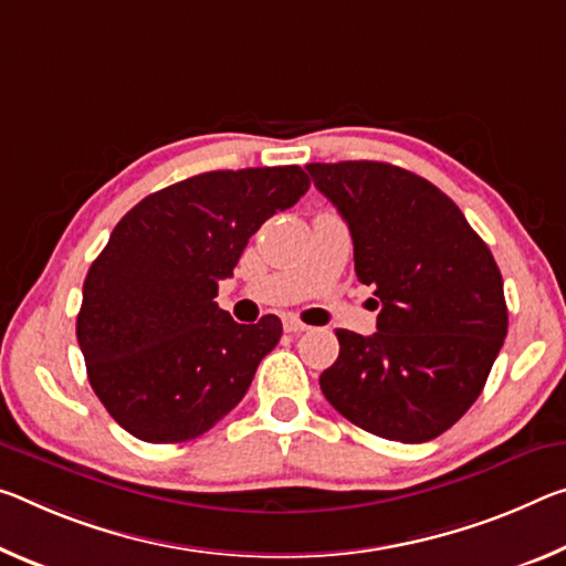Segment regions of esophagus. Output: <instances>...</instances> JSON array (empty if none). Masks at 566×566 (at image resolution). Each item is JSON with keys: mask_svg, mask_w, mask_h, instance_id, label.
I'll return each mask as SVG.
<instances>
[{"mask_svg": "<svg viewBox=\"0 0 566 566\" xmlns=\"http://www.w3.org/2000/svg\"><path fill=\"white\" fill-rule=\"evenodd\" d=\"M284 329L292 332V335H300V332L307 329V325H304V322H300L294 315H286L284 317Z\"/></svg>", "mask_w": 566, "mask_h": 566, "instance_id": "1", "label": "esophagus"}]
</instances>
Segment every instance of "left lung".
Segmentation results:
<instances>
[{
  "instance_id": "left-lung-1",
  "label": "left lung",
  "mask_w": 566,
  "mask_h": 566,
  "mask_svg": "<svg viewBox=\"0 0 566 566\" xmlns=\"http://www.w3.org/2000/svg\"><path fill=\"white\" fill-rule=\"evenodd\" d=\"M375 290L378 332L337 329L339 355L319 388L367 433L426 443L451 428L504 345V280L459 206L426 178L380 160L310 164Z\"/></svg>"
}]
</instances>
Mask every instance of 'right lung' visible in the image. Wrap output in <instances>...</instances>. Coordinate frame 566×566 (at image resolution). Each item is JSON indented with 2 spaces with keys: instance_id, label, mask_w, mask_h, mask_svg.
<instances>
[{
  "instance_id": "right-lung-1",
  "label": "right lung",
  "mask_w": 566,
  "mask_h": 566,
  "mask_svg": "<svg viewBox=\"0 0 566 566\" xmlns=\"http://www.w3.org/2000/svg\"><path fill=\"white\" fill-rule=\"evenodd\" d=\"M310 188L300 166L209 170L125 213L85 276L77 343L105 410L148 443H181L237 408L280 317L239 325L217 302L249 237Z\"/></svg>"
}]
</instances>
